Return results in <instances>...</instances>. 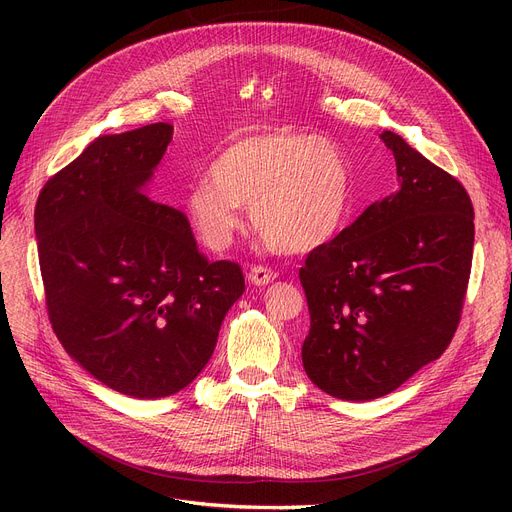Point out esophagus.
<instances>
[{
  "instance_id": "34e87169",
  "label": "esophagus",
  "mask_w": 512,
  "mask_h": 512,
  "mask_svg": "<svg viewBox=\"0 0 512 512\" xmlns=\"http://www.w3.org/2000/svg\"><path fill=\"white\" fill-rule=\"evenodd\" d=\"M247 278L255 286H265V284H270L278 278V272L272 270V267H267V265H253L249 274H247Z\"/></svg>"
}]
</instances>
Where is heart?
<instances>
[{
  "label": "heart",
  "mask_w": 512,
  "mask_h": 512,
  "mask_svg": "<svg viewBox=\"0 0 512 512\" xmlns=\"http://www.w3.org/2000/svg\"><path fill=\"white\" fill-rule=\"evenodd\" d=\"M351 188L340 147L311 132L265 128L228 143L186 195V215L211 251L226 249L251 205L257 234L274 251L303 255L338 230Z\"/></svg>",
  "instance_id": "b5f03b06"
}]
</instances>
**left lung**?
Listing matches in <instances>:
<instances>
[{
    "label": "left lung",
    "instance_id": "1",
    "mask_svg": "<svg viewBox=\"0 0 512 512\" xmlns=\"http://www.w3.org/2000/svg\"><path fill=\"white\" fill-rule=\"evenodd\" d=\"M380 139L400 191L313 249L299 272L311 315L303 367L319 390L355 402L390 394L446 351L473 259L465 186L398 134Z\"/></svg>",
    "mask_w": 512,
    "mask_h": 512
}]
</instances>
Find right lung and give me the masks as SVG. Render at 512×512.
I'll list each match as a JSON object with an SVG mask.
<instances>
[{
	"mask_svg": "<svg viewBox=\"0 0 512 512\" xmlns=\"http://www.w3.org/2000/svg\"><path fill=\"white\" fill-rule=\"evenodd\" d=\"M172 134L157 122L95 139L35 205L53 332L95 380L132 398L191 384L245 290L238 263L209 261L186 215L143 195Z\"/></svg>",
	"mask_w": 512,
	"mask_h": 512,
	"instance_id": "1",
	"label": "right lung"
}]
</instances>
